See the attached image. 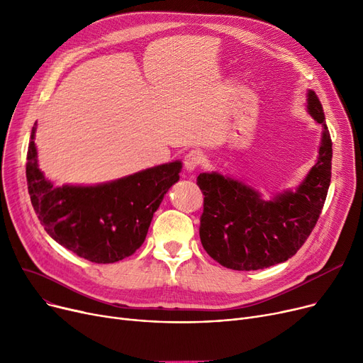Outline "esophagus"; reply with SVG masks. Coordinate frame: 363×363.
Returning a JSON list of instances; mask_svg holds the SVG:
<instances>
[{
  "label": "esophagus",
  "instance_id": "1",
  "mask_svg": "<svg viewBox=\"0 0 363 363\" xmlns=\"http://www.w3.org/2000/svg\"><path fill=\"white\" fill-rule=\"evenodd\" d=\"M203 160H204V157H203L201 152L197 151V150H193V151H189L188 155L184 157V166L188 172H194L199 166H201Z\"/></svg>",
  "mask_w": 363,
  "mask_h": 363
}]
</instances>
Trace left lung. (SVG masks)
I'll list each match as a JSON object with an SVG mask.
<instances>
[{
    "mask_svg": "<svg viewBox=\"0 0 363 363\" xmlns=\"http://www.w3.org/2000/svg\"><path fill=\"white\" fill-rule=\"evenodd\" d=\"M308 110L323 132L318 162L296 193L263 201L242 182L216 172L199 175L204 196L200 240L225 268L257 271L289 260L313 231L331 182L333 141L315 91L308 92Z\"/></svg>",
    "mask_w": 363,
    "mask_h": 363,
    "instance_id": "8db88e82",
    "label": "left lung"
}]
</instances>
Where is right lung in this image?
Wrapping results in <instances>:
<instances>
[{"label":"right lung","instance_id":"obj_1","mask_svg":"<svg viewBox=\"0 0 363 363\" xmlns=\"http://www.w3.org/2000/svg\"><path fill=\"white\" fill-rule=\"evenodd\" d=\"M33 138L35 128L28 147V191L47 234L94 263L119 262L135 253L167 189L179 179L181 162L103 185L52 186L38 167Z\"/></svg>","mask_w":363,"mask_h":363}]
</instances>
